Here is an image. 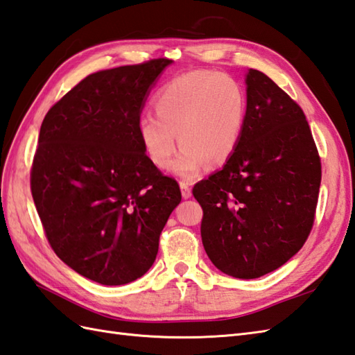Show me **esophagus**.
I'll return each mask as SVG.
<instances>
[{"instance_id": "esophagus-1", "label": "esophagus", "mask_w": 355, "mask_h": 355, "mask_svg": "<svg viewBox=\"0 0 355 355\" xmlns=\"http://www.w3.org/2000/svg\"><path fill=\"white\" fill-rule=\"evenodd\" d=\"M179 187H180V191H182V198H184V199L191 198V187H190V182H187V180H180Z\"/></svg>"}]
</instances>
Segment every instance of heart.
I'll list each match as a JSON object with an SVG mask.
<instances>
[{"instance_id":"1","label":"heart","mask_w":355,"mask_h":355,"mask_svg":"<svg viewBox=\"0 0 355 355\" xmlns=\"http://www.w3.org/2000/svg\"><path fill=\"white\" fill-rule=\"evenodd\" d=\"M155 114L138 121L144 152L157 168H167L182 144L173 171L193 179L209 159L225 162L239 144L246 101L232 77L214 71H191L173 78L157 91Z\"/></svg>"}]
</instances>
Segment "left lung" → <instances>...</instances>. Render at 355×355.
Returning a JSON list of instances; mask_svg holds the SVG:
<instances>
[{
    "instance_id": "left-lung-1",
    "label": "left lung",
    "mask_w": 355,
    "mask_h": 355,
    "mask_svg": "<svg viewBox=\"0 0 355 355\" xmlns=\"http://www.w3.org/2000/svg\"><path fill=\"white\" fill-rule=\"evenodd\" d=\"M241 135L222 170L193 188L200 235L218 270L254 279L277 270L309 239L322 178L304 111L261 71L246 76Z\"/></svg>"
}]
</instances>
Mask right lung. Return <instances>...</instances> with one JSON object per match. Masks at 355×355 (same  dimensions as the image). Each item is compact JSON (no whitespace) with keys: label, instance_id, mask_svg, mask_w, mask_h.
<instances>
[{"label":"right lung","instance_id":"add662e5","mask_svg":"<svg viewBox=\"0 0 355 355\" xmlns=\"http://www.w3.org/2000/svg\"><path fill=\"white\" fill-rule=\"evenodd\" d=\"M170 59L97 71L46 112L30 187L51 249L78 275L123 286L150 269L182 194L148 159L138 121Z\"/></svg>","mask_w":355,"mask_h":355}]
</instances>
